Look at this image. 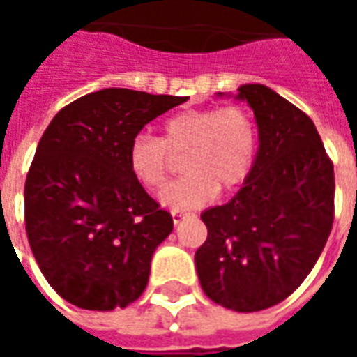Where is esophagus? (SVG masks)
<instances>
[{"instance_id": "34e87169", "label": "esophagus", "mask_w": 357, "mask_h": 357, "mask_svg": "<svg viewBox=\"0 0 357 357\" xmlns=\"http://www.w3.org/2000/svg\"><path fill=\"white\" fill-rule=\"evenodd\" d=\"M187 216H189V212H183V210H172V220H174V224H179V222Z\"/></svg>"}]
</instances>
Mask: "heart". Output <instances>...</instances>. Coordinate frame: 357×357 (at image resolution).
Masks as SVG:
<instances>
[{
	"instance_id": "heart-1",
	"label": "heart",
	"mask_w": 357,
	"mask_h": 357,
	"mask_svg": "<svg viewBox=\"0 0 357 357\" xmlns=\"http://www.w3.org/2000/svg\"><path fill=\"white\" fill-rule=\"evenodd\" d=\"M258 132L239 105L183 110L162 124V135L137 133L128 147L132 176L147 189H160L170 174V155H181L183 178L166 187L160 202L172 210L199 208L243 185L252 172Z\"/></svg>"
}]
</instances>
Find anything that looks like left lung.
<instances>
[{"instance_id": "1", "label": "left lung", "mask_w": 357, "mask_h": 357, "mask_svg": "<svg viewBox=\"0 0 357 357\" xmlns=\"http://www.w3.org/2000/svg\"><path fill=\"white\" fill-rule=\"evenodd\" d=\"M260 149L239 193L202 212L208 237L195 252L204 294L235 312H260L298 289L335 220V170L312 118L262 84L241 86Z\"/></svg>"}]
</instances>
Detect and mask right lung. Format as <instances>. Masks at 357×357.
<instances>
[{
	"label": "right lung",
	"mask_w": 357,
	"mask_h": 357,
	"mask_svg": "<svg viewBox=\"0 0 357 357\" xmlns=\"http://www.w3.org/2000/svg\"><path fill=\"white\" fill-rule=\"evenodd\" d=\"M187 97L109 88L66 105L36 149L24 183L30 248L47 283L82 310L139 298L170 212L128 166L130 141Z\"/></svg>",
	"instance_id": "1"
}]
</instances>
